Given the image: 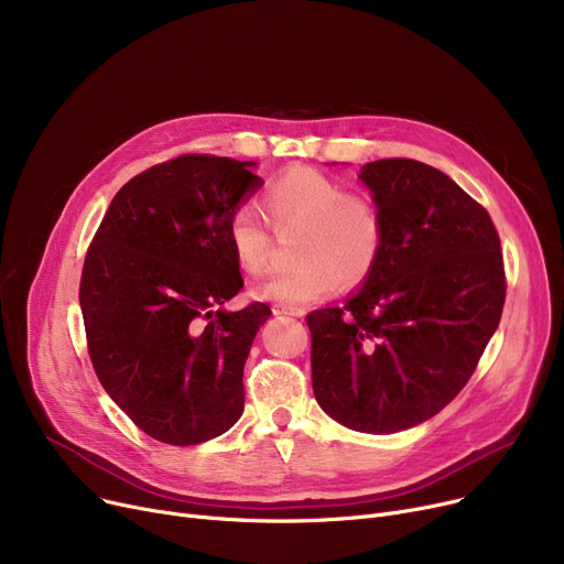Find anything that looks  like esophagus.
<instances>
[{
	"mask_svg": "<svg viewBox=\"0 0 564 564\" xmlns=\"http://www.w3.org/2000/svg\"><path fill=\"white\" fill-rule=\"evenodd\" d=\"M272 311H274V315H292V317H302V311H300V308H290V306H281V304H276Z\"/></svg>",
	"mask_w": 564,
	"mask_h": 564,
	"instance_id": "34e87169",
	"label": "esophagus"
}]
</instances>
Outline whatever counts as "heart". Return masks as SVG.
Wrapping results in <instances>:
<instances>
[{"label":"heart","mask_w":564,"mask_h":564,"mask_svg":"<svg viewBox=\"0 0 564 564\" xmlns=\"http://www.w3.org/2000/svg\"><path fill=\"white\" fill-rule=\"evenodd\" d=\"M264 213L279 232L302 230L294 245L300 264L272 274L253 288L264 302L306 306L336 288L364 283L387 240L381 207L308 166H292L264 192ZM228 240L237 262L260 274L272 260L274 237L251 205H240L228 221Z\"/></svg>","instance_id":"obj_1"}]
</instances>
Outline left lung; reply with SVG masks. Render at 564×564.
Instances as JSON below:
<instances>
[{"label":"left lung","mask_w":564,"mask_h":564,"mask_svg":"<svg viewBox=\"0 0 564 564\" xmlns=\"http://www.w3.org/2000/svg\"><path fill=\"white\" fill-rule=\"evenodd\" d=\"M359 177L387 240L345 306L306 317L313 393L340 425L391 434L436 416L466 387L508 283L489 213L446 173L391 158Z\"/></svg>","instance_id":"obj_1"}]
</instances>
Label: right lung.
<instances>
[{"label": "right lung", "mask_w": 564, "mask_h": 564, "mask_svg": "<svg viewBox=\"0 0 564 564\" xmlns=\"http://www.w3.org/2000/svg\"><path fill=\"white\" fill-rule=\"evenodd\" d=\"M256 162L181 155L113 196L84 258L88 357L128 419L171 446H196L245 411V364L270 306H221L242 290L228 221L262 177Z\"/></svg>", "instance_id": "1"}]
</instances>
